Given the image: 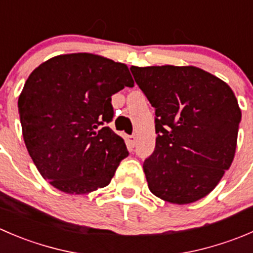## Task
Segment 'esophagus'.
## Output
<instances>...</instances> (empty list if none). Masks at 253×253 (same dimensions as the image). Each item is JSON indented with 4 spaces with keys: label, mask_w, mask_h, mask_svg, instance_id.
Returning a JSON list of instances; mask_svg holds the SVG:
<instances>
[{
    "label": "esophagus",
    "mask_w": 253,
    "mask_h": 253,
    "mask_svg": "<svg viewBox=\"0 0 253 253\" xmlns=\"http://www.w3.org/2000/svg\"><path fill=\"white\" fill-rule=\"evenodd\" d=\"M136 142H137L136 134H129V136H127V143H128L129 146L134 147L136 146Z\"/></svg>",
    "instance_id": "obj_1"
}]
</instances>
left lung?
<instances>
[{
	"instance_id": "8db88e82",
	"label": "left lung",
	"mask_w": 253,
	"mask_h": 253,
	"mask_svg": "<svg viewBox=\"0 0 253 253\" xmlns=\"http://www.w3.org/2000/svg\"><path fill=\"white\" fill-rule=\"evenodd\" d=\"M156 109V148L143 170L156 197L189 204L207 197L234 161L241 110L231 87L197 67H131Z\"/></svg>"
}]
</instances>
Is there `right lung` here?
Listing matches in <instances>:
<instances>
[{
	"mask_svg": "<svg viewBox=\"0 0 253 253\" xmlns=\"http://www.w3.org/2000/svg\"><path fill=\"white\" fill-rule=\"evenodd\" d=\"M127 65L89 53L58 55L32 72L18 99L37 169L54 188L86 194L109 185L128 156L112 121L111 96L133 86Z\"/></svg>",
	"mask_w": 253,
	"mask_h": 253,
	"instance_id": "obj_1",
	"label": "right lung"
}]
</instances>
